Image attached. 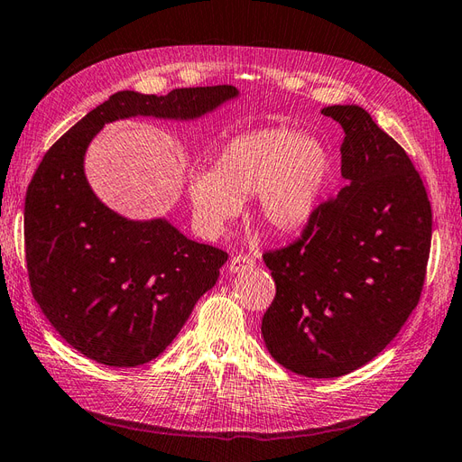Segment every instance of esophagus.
<instances>
[{
  "label": "esophagus",
  "instance_id": "34e87169",
  "mask_svg": "<svg viewBox=\"0 0 462 462\" xmlns=\"http://www.w3.org/2000/svg\"><path fill=\"white\" fill-rule=\"evenodd\" d=\"M254 265H255V259L250 257V255H245V254H238V255H234L230 259V271H232V273H242V271L252 269Z\"/></svg>",
  "mask_w": 462,
  "mask_h": 462
}]
</instances>
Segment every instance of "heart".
I'll return each mask as SVG.
<instances>
[{
	"mask_svg": "<svg viewBox=\"0 0 462 462\" xmlns=\"http://www.w3.org/2000/svg\"><path fill=\"white\" fill-rule=\"evenodd\" d=\"M332 180L328 148L287 126L252 130L232 138L217 156L215 170L189 180L197 224L218 234L238 215L240 199L257 193L255 212L267 228H304L320 208Z\"/></svg>",
	"mask_w": 462,
	"mask_h": 462,
	"instance_id": "obj_1",
	"label": "heart"
}]
</instances>
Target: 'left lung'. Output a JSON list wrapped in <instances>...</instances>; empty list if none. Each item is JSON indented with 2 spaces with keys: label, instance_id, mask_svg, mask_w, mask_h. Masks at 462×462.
<instances>
[{
  "label": "left lung",
  "instance_id": "1",
  "mask_svg": "<svg viewBox=\"0 0 462 462\" xmlns=\"http://www.w3.org/2000/svg\"><path fill=\"white\" fill-rule=\"evenodd\" d=\"M322 115L346 133L347 185L297 240L263 254L277 289L262 320L267 351L309 378L344 376L396 337L420 302L431 247V205L404 148L357 105Z\"/></svg>",
  "mask_w": 462,
  "mask_h": 462
}]
</instances>
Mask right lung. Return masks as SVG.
<instances>
[{
    "mask_svg": "<svg viewBox=\"0 0 462 462\" xmlns=\"http://www.w3.org/2000/svg\"><path fill=\"white\" fill-rule=\"evenodd\" d=\"M236 96L234 86L181 88L160 97L118 91L44 153L25 197L31 292L60 337L86 357L116 369L156 359L228 259L168 220L134 222L105 207L84 173L91 138L116 118L187 121Z\"/></svg>",
    "mask_w": 462,
    "mask_h": 462,
    "instance_id": "obj_1",
    "label": "right lung"
}]
</instances>
